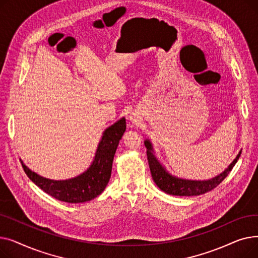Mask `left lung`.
Instances as JSON below:
<instances>
[{
  "label": "left lung",
  "instance_id": "obj_1",
  "mask_svg": "<svg viewBox=\"0 0 258 258\" xmlns=\"http://www.w3.org/2000/svg\"><path fill=\"white\" fill-rule=\"evenodd\" d=\"M146 147V155L148 164H150L152 177L156 185L161 189L162 191L171 196H180V197H192V196H200L204 195L216 186L220 185L224 179L229 174V172L232 170L234 165L236 164L237 160L240 157L241 152L238 153L236 158L232 161L223 172L216 175V177L209 179V180H187L174 177L171 173H169L166 168L160 163V161L157 159L154 153V148L152 142L146 139L144 141Z\"/></svg>",
  "mask_w": 258,
  "mask_h": 258
}]
</instances>
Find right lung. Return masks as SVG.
<instances>
[{"mask_svg": "<svg viewBox=\"0 0 258 258\" xmlns=\"http://www.w3.org/2000/svg\"><path fill=\"white\" fill-rule=\"evenodd\" d=\"M126 130L125 118L122 117L104 130L90 167L83 173L67 180H51L42 177L27 167L21 161L28 178L40 189L66 203H85L98 197L111 178L114 156L120 139Z\"/></svg>", "mask_w": 258, "mask_h": 258, "instance_id": "add662e5", "label": "right lung"}]
</instances>
